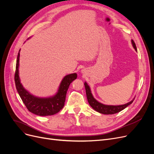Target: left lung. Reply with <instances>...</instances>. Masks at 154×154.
Returning <instances> with one entry per match:
<instances>
[{"label": "left lung", "mask_w": 154, "mask_h": 154, "mask_svg": "<svg viewBox=\"0 0 154 154\" xmlns=\"http://www.w3.org/2000/svg\"><path fill=\"white\" fill-rule=\"evenodd\" d=\"M132 44L135 50L137 51V48L136 44L134 42L133 40H132ZM85 87V90H86V94H87V98L88 100V103L91 106L92 108L93 109H94L96 111L98 112L101 114H113L118 113L119 112L125 109L126 107H127L129 105L131 104L133 101L134 100V98L131 101L128 102V103L122 105H118V106H114V105H105L102 104L100 102L96 101L94 97H93L91 89L87 85V83L86 82L84 83Z\"/></svg>", "instance_id": "1"}]
</instances>
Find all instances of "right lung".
Masks as SVG:
<instances>
[{
	"mask_svg": "<svg viewBox=\"0 0 154 154\" xmlns=\"http://www.w3.org/2000/svg\"><path fill=\"white\" fill-rule=\"evenodd\" d=\"M20 50L18 52L16 70L15 73V82L17 92L26 105V108L31 112L40 116L54 115L62 110L66 101L67 91L71 82L77 78L76 73L68 74L62 80L57 94L49 98H40L30 94L22 87L18 76V66H19Z\"/></svg>",
	"mask_w": 154,
	"mask_h": 154,
	"instance_id": "1",
	"label": "right lung"
}]
</instances>
